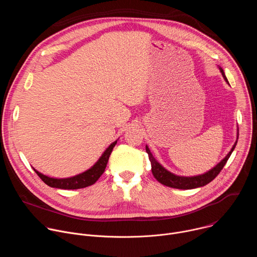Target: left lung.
<instances>
[{
    "mask_svg": "<svg viewBox=\"0 0 257 257\" xmlns=\"http://www.w3.org/2000/svg\"><path fill=\"white\" fill-rule=\"evenodd\" d=\"M218 69H219V71H221L225 81L229 84V81H228V79L225 75V72H224L223 68L218 66ZM238 136H239V130L237 129V139H236V142L233 145V148L229 152V154L217 165H215L212 169H210L209 171H207V172H205L201 175H196V176L186 177V176H179V175L173 174L172 172H170L166 168H164L156 160V158L151 153L148 145H145V150H146V153L149 154V158H150V161H151V164H152L153 175L161 183V184H163L165 186H168V187L176 188V189H184V190L194 189V188L202 187V186H205L206 184H208V183L211 182L218 175V173L222 171V169L226 165L227 161L229 160L230 156L232 155L233 151L235 150V146H236L237 141H238Z\"/></svg>",
    "mask_w": 257,
    "mask_h": 257,
    "instance_id": "left-lung-1",
    "label": "left lung"
}]
</instances>
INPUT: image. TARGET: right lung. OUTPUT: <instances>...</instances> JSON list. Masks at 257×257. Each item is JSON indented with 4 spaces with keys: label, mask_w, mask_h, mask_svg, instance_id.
<instances>
[{
    "label": "right lung",
    "mask_w": 257,
    "mask_h": 257,
    "mask_svg": "<svg viewBox=\"0 0 257 257\" xmlns=\"http://www.w3.org/2000/svg\"><path fill=\"white\" fill-rule=\"evenodd\" d=\"M117 141H114L113 143L109 144L106 150L102 153L100 158L97 160V162L88 170H86L83 173H80L78 175H75L69 178H53L49 177L47 175L42 174L38 170H34V172L39 175V177L46 183V184L53 188H59V189H80L85 188L87 186H90L98 180V178L102 175V173L105 170L107 161L109 156H111L113 149L117 144Z\"/></svg>",
    "instance_id": "1"
}]
</instances>
